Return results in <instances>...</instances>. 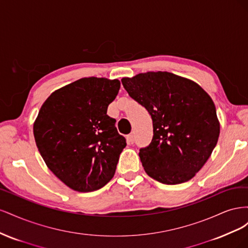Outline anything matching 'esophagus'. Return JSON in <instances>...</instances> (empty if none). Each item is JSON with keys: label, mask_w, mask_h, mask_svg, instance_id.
Masks as SVG:
<instances>
[{"label": "esophagus", "mask_w": 248, "mask_h": 248, "mask_svg": "<svg viewBox=\"0 0 248 248\" xmlns=\"http://www.w3.org/2000/svg\"><path fill=\"white\" fill-rule=\"evenodd\" d=\"M127 139H128V141L130 142V144H133L134 141V134L133 133H130L128 137H127Z\"/></svg>", "instance_id": "34e87169"}]
</instances>
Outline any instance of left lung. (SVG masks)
I'll return each instance as SVG.
<instances>
[{"label":"left lung","mask_w":248,"mask_h":248,"mask_svg":"<svg viewBox=\"0 0 248 248\" xmlns=\"http://www.w3.org/2000/svg\"><path fill=\"white\" fill-rule=\"evenodd\" d=\"M121 81L153 121L151 144L139 154L147 175L168 185L189 181L219 138L211 97L196 81L167 71L139 73Z\"/></svg>","instance_id":"left-lung-1"}]
</instances>
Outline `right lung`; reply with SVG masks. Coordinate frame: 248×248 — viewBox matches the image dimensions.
<instances>
[{"mask_svg":"<svg viewBox=\"0 0 248 248\" xmlns=\"http://www.w3.org/2000/svg\"><path fill=\"white\" fill-rule=\"evenodd\" d=\"M121 82L84 78L52 92L40 108L33 132L46 167L78 192L100 189L114 177L125 139L107 115Z\"/></svg>","mask_w":248,"mask_h":248,"instance_id":"right-lung-1","label":"right lung"}]
</instances>
